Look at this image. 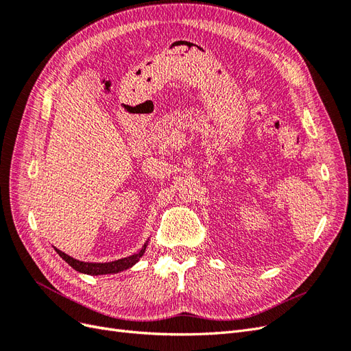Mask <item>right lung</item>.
Here are the masks:
<instances>
[{"instance_id":"right-lung-1","label":"right lung","mask_w":351,"mask_h":351,"mask_svg":"<svg viewBox=\"0 0 351 351\" xmlns=\"http://www.w3.org/2000/svg\"><path fill=\"white\" fill-rule=\"evenodd\" d=\"M147 244H149V239L146 240V243L143 244V247L132 254V256H127V258H121L119 261H112V262H83L79 259H74L71 258L70 254L64 253L58 250L57 247H54V250L60 254V256L64 259L73 269H76L80 274H86V275H108V274H119L121 271L129 269L141 261V258L145 254V250L147 247Z\"/></svg>"}]
</instances>
